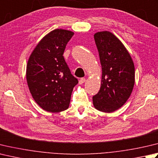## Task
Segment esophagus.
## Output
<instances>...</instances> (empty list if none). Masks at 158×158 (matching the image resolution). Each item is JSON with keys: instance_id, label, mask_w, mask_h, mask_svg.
<instances>
[{"instance_id": "obj_1", "label": "esophagus", "mask_w": 158, "mask_h": 158, "mask_svg": "<svg viewBox=\"0 0 158 158\" xmlns=\"http://www.w3.org/2000/svg\"><path fill=\"white\" fill-rule=\"evenodd\" d=\"M85 81V78H81L79 79V84H83V83H84Z\"/></svg>"}]
</instances>
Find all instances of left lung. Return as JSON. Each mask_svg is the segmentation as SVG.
Returning a JSON list of instances; mask_svg holds the SVG:
<instances>
[{"label":"left lung","mask_w":158,"mask_h":158,"mask_svg":"<svg viewBox=\"0 0 158 158\" xmlns=\"http://www.w3.org/2000/svg\"><path fill=\"white\" fill-rule=\"evenodd\" d=\"M102 67L101 85L92 97L96 109L110 113L130 97L135 83V68L130 54L118 38L109 31L94 35Z\"/></svg>","instance_id":"1"}]
</instances>
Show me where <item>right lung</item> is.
Listing matches in <instances>:
<instances>
[{"mask_svg": "<svg viewBox=\"0 0 158 158\" xmlns=\"http://www.w3.org/2000/svg\"><path fill=\"white\" fill-rule=\"evenodd\" d=\"M73 35L68 30L52 31L40 40L28 60L26 77L31 94L49 112L67 110L73 89L78 83L63 56Z\"/></svg>", "mask_w": 158, "mask_h": 158, "instance_id": "obj_1", "label": "right lung"}]
</instances>
